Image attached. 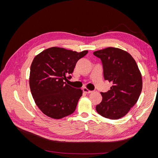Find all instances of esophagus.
<instances>
[{"label": "esophagus", "mask_w": 158, "mask_h": 158, "mask_svg": "<svg viewBox=\"0 0 158 158\" xmlns=\"http://www.w3.org/2000/svg\"><path fill=\"white\" fill-rule=\"evenodd\" d=\"M83 92H84V93H85V94H91V93H92V91H90V90H89L88 88H83Z\"/></svg>", "instance_id": "34e87169"}]
</instances>
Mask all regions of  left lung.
<instances>
[{
  "instance_id": "1",
  "label": "left lung",
  "mask_w": 158,
  "mask_h": 158,
  "mask_svg": "<svg viewBox=\"0 0 158 158\" xmlns=\"http://www.w3.org/2000/svg\"><path fill=\"white\" fill-rule=\"evenodd\" d=\"M102 60L104 79L113 83L107 92H101L102 101L96 111L102 116L118 119L128 113L136 103L142 89L140 71L128 52L115 47H107L94 52Z\"/></svg>"
}]
</instances>
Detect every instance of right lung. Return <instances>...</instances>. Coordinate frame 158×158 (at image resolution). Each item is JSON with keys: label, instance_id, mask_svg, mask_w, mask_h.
Wrapping results in <instances>:
<instances>
[{"label": "right lung", "instance_id": "obj_1", "mask_svg": "<svg viewBox=\"0 0 158 158\" xmlns=\"http://www.w3.org/2000/svg\"><path fill=\"white\" fill-rule=\"evenodd\" d=\"M88 52L52 47L33 59L30 87L35 103L45 115L60 119L74 112L82 90L70 86L64 80L71 78L77 61Z\"/></svg>", "mask_w": 158, "mask_h": 158}]
</instances>
